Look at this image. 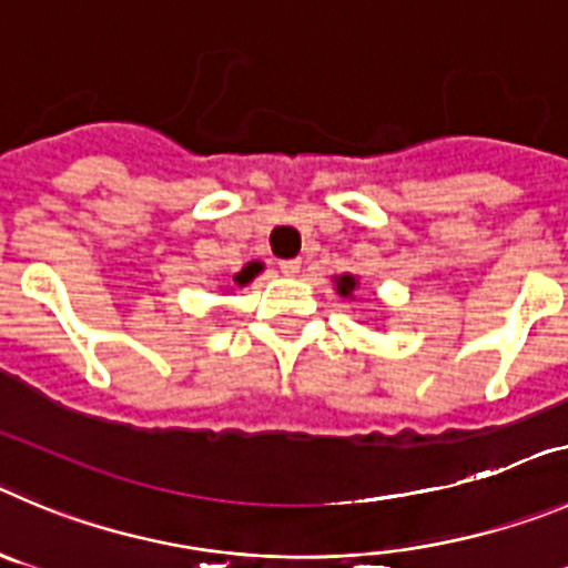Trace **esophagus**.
<instances>
[{"label": "esophagus", "instance_id": "1", "mask_svg": "<svg viewBox=\"0 0 568 568\" xmlns=\"http://www.w3.org/2000/svg\"><path fill=\"white\" fill-rule=\"evenodd\" d=\"M300 268H302V260L296 257V260H283V263H280V272L285 274V277H296V274H300Z\"/></svg>", "mask_w": 568, "mask_h": 568}]
</instances>
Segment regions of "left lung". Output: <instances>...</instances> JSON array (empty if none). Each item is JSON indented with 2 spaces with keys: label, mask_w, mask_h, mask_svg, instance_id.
Wrapping results in <instances>:
<instances>
[{
  "label": "left lung",
  "mask_w": 568,
  "mask_h": 568,
  "mask_svg": "<svg viewBox=\"0 0 568 568\" xmlns=\"http://www.w3.org/2000/svg\"><path fill=\"white\" fill-rule=\"evenodd\" d=\"M333 283H336V294L344 296V300H356V291L358 285H362L356 274H336Z\"/></svg>",
  "instance_id": "1"
}]
</instances>
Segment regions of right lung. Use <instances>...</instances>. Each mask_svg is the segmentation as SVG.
<instances>
[{"mask_svg": "<svg viewBox=\"0 0 568 568\" xmlns=\"http://www.w3.org/2000/svg\"><path fill=\"white\" fill-rule=\"evenodd\" d=\"M260 272H263V263H260V260H254V263H246V266H243L241 272H237L235 277H232V285H237V288H243V285L252 283V280L257 277ZM224 291H226V288H224Z\"/></svg>", "mask_w": 568, "mask_h": 568, "instance_id": "1", "label": "right lung"}]
</instances>
